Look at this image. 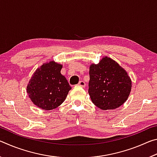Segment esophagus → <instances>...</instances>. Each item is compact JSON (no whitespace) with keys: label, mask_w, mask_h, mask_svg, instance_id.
Instances as JSON below:
<instances>
[{"label":"esophagus","mask_w":157,"mask_h":157,"mask_svg":"<svg viewBox=\"0 0 157 157\" xmlns=\"http://www.w3.org/2000/svg\"><path fill=\"white\" fill-rule=\"evenodd\" d=\"M78 85L82 87H85V86H86V83H85L84 81H79Z\"/></svg>","instance_id":"1"}]
</instances>
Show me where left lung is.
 Returning <instances> with one entry per match:
<instances>
[{
  "instance_id": "obj_1",
  "label": "left lung",
  "mask_w": 157,
  "mask_h": 157,
  "mask_svg": "<svg viewBox=\"0 0 157 157\" xmlns=\"http://www.w3.org/2000/svg\"><path fill=\"white\" fill-rule=\"evenodd\" d=\"M89 94L94 104L102 110L114 109L124 104L132 89L128 74L107 57L89 68Z\"/></svg>"
}]
</instances>
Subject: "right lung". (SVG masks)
Listing matches in <instances>:
<instances>
[{
    "mask_svg": "<svg viewBox=\"0 0 157 157\" xmlns=\"http://www.w3.org/2000/svg\"><path fill=\"white\" fill-rule=\"evenodd\" d=\"M62 66L50 62L37 68L27 86V93L34 105L45 110L57 108L65 100L71 89L61 74Z\"/></svg>",
    "mask_w": 157,
    "mask_h": 157,
    "instance_id": "right-lung-1",
    "label": "right lung"
}]
</instances>
